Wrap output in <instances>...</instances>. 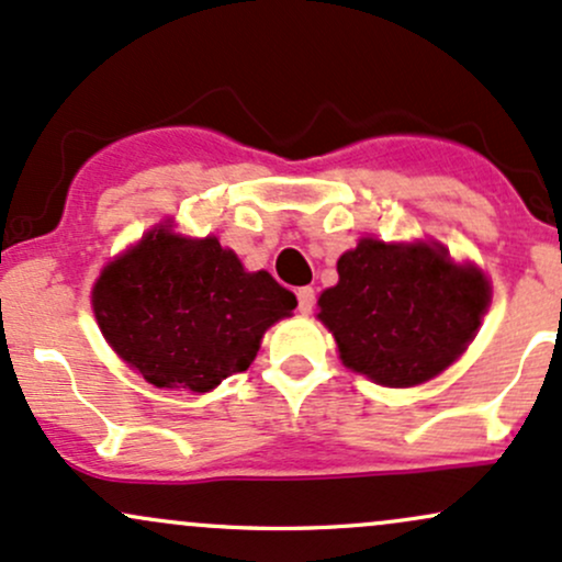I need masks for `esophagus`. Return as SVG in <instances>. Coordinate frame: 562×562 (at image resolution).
Returning a JSON list of instances; mask_svg holds the SVG:
<instances>
[{"label": "esophagus", "mask_w": 562, "mask_h": 562, "mask_svg": "<svg viewBox=\"0 0 562 562\" xmlns=\"http://www.w3.org/2000/svg\"><path fill=\"white\" fill-rule=\"evenodd\" d=\"M315 307V292L311 286L297 289V311L300 313H313Z\"/></svg>", "instance_id": "esophagus-1"}]
</instances>
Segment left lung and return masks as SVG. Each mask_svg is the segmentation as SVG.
Instances as JSON below:
<instances>
[{"instance_id": "obj_1", "label": "left lung", "mask_w": 562, "mask_h": 562, "mask_svg": "<svg viewBox=\"0 0 562 562\" xmlns=\"http://www.w3.org/2000/svg\"><path fill=\"white\" fill-rule=\"evenodd\" d=\"M337 273L318 318L342 363L387 387L427 382L457 361L491 300L481 270L453 265L438 244L361 238L339 257Z\"/></svg>"}]
</instances>
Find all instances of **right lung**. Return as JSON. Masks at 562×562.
<instances>
[{
    "mask_svg": "<svg viewBox=\"0 0 562 562\" xmlns=\"http://www.w3.org/2000/svg\"><path fill=\"white\" fill-rule=\"evenodd\" d=\"M103 337L156 387L206 393L247 371L268 326L297 307L270 273H247L217 238L148 236L92 292Z\"/></svg>",
    "mask_w": 562,
    "mask_h": 562,
    "instance_id": "1",
    "label": "right lung"
}]
</instances>
